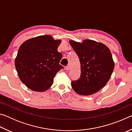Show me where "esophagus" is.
Returning a JSON list of instances; mask_svg holds the SVG:
<instances>
[{"label":"esophagus","instance_id":"obj_1","mask_svg":"<svg viewBox=\"0 0 132 132\" xmlns=\"http://www.w3.org/2000/svg\"><path fill=\"white\" fill-rule=\"evenodd\" d=\"M70 66H66L65 67V69L66 70H70Z\"/></svg>","mask_w":132,"mask_h":132}]
</instances>
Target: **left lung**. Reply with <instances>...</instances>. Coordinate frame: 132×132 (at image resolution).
<instances>
[{
  "mask_svg": "<svg viewBox=\"0 0 132 132\" xmlns=\"http://www.w3.org/2000/svg\"><path fill=\"white\" fill-rule=\"evenodd\" d=\"M69 43L79 56L81 75L71 87L80 95H89L101 90L109 81L114 69L109 49L100 42L85 39L82 43L70 40Z\"/></svg>",
  "mask_w": 132,
  "mask_h": 132,
  "instance_id": "1",
  "label": "left lung"
}]
</instances>
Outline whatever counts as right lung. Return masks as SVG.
<instances>
[{
	"label": "right lung",
	"mask_w": 132,
	"mask_h": 132,
	"mask_svg": "<svg viewBox=\"0 0 132 132\" xmlns=\"http://www.w3.org/2000/svg\"><path fill=\"white\" fill-rule=\"evenodd\" d=\"M61 40L41 35L27 40L20 46L15 66L22 82L34 91L51 87L55 76L63 67L59 64L62 54L57 51Z\"/></svg>",
	"instance_id": "1"
}]
</instances>
